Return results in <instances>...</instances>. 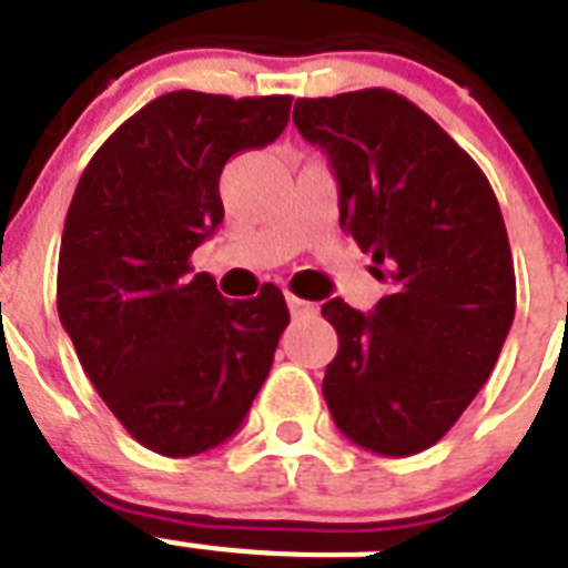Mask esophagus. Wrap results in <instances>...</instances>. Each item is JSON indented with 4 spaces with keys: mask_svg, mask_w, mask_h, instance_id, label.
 Masks as SVG:
<instances>
[{
    "mask_svg": "<svg viewBox=\"0 0 568 568\" xmlns=\"http://www.w3.org/2000/svg\"><path fill=\"white\" fill-rule=\"evenodd\" d=\"M287 307L293 316H307V313L316 311V304L304 302V298H298V295H293V293H287Z\"/></svg>",
    "mask_w": 568,
    "mask_h": 568,
    "instance_id": "obj_1",
    "label": "esophagus"
}]
</instances>
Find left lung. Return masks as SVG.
Segmentation results:
<instances>
[{
  "mask_svg": "<svg viewBox=\"0 0 568 568\" xmlns=\"http://www.w3.org/2000/svg\"><path fill=\"white\" fill-rule=\"evenodd\" d=\"M293 121L334 168L342 229L388 284L372 313L322 304L339 336L322 395L354 444L415 456L479 395L514 322L503 211L481 168L392 89L298 98Z\"/></svg>",
  "mask_w": 568,
  "mask_h": 568,
  "instance_id": "1",
  "label": "left lung"
}]
</instances>
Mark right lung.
I'll return each instance as SVG.
<instances>
[{"instance_id": "right-lung-1", "label": "right lung", "mask_w": 568, "mask_h": 568, "mask_svg": "<svg viewBox=\"0 0 568 568\" xmlns=\"http://www.w3.org/2000/svg\"><path fill=\"white\" fill-rule=\"evenodd\" d=\"M290 95L168 92L126 119L65 214L58 313L83 372L142 447L185 458L241 429L290 322L284 295L229 302L191 252L223 223L220 173L266 148Z\"/></svg>"}]
</instances>
